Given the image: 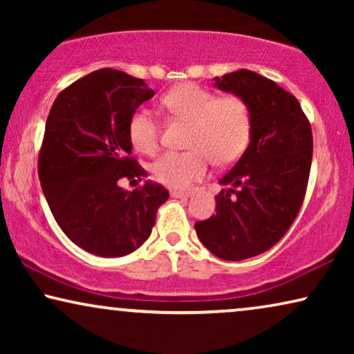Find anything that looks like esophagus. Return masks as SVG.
Segmentation results:
<instances>
[{
	"instance_id": "1",
	"label": "esophagus",
	"mask_w": 354,
	"mask_h": 354,
	"mask_svg": "<svg viewBox=\"0 0 354 354\" xmlns=\"http://www.w3.org/2000/svg\"><path fill=\"white\" fill-rule=\"evenodd\" d=\"M171 196H174V198H187V196H190V192L172 190V192H171Z\"/></svg>"
}]
</instances>
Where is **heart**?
Returning <instances> with one entry per match:
<instances>
[{
  "label": "heart",
  "mask_w": 354,
  "mask_h": 354,
  "mask_svg": "<svg viewBox=\"0 0 354 354\" xmlns=\"http://www.w3.org/2000/svg\"><path fill=\"white\" fill-rule=\"evenodd\" d=\"M161 106L174 119L190 122L182 153H166L151 166L153 177L171 188H188L216 166L234 164L248 148L253 133V114L240 95L217 96L196 84H182L162 95ZM129 138L140 153L154 154L161 142L156 118L137 109L129 119Z\"/></svg>",
  "instance_id": "obj_1"
}]
</instances>
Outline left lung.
<instances>
[{"mask_svg":"<svg viewBox=\"0 0 354 354\" xmlns=\"http://www.w3.org/2000/svg\"><path fill=\"white\" fill-rule=\"evenodd\" d=\"M253 114V133L239 162L221 178L216 216L196 222L201 243L217 258H253L277 243L297 219L313 161L311 124L298 100L274 80L240 69L216 77Z\"/></svg>","mask_w":354,"mask_h":354,"instance_id":"obj_1","label":"left lung"}]
</instances>
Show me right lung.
<instances>
[{
	"label": "right lung",
	"instance_id": "add662e5",
	"mask_svg": "<svg viewBox=\"0 0 354 354\" xmlns=\"http://www.w3.org/2000/svg\"><path fill=\"white\" fill-rule=\"evenodd\" d=\"M154 91L142 79L115 69L82 77L57 95L38 154V177L53 216L77 246L103 258L140 248L169 192L145 182L132 156L129 119Z\"/></svg>",
	"mask_w": 354,
	"mask_h": 354
}]
</instances>
